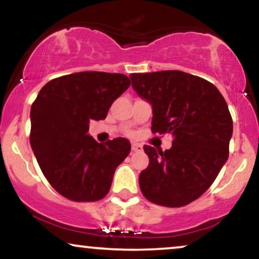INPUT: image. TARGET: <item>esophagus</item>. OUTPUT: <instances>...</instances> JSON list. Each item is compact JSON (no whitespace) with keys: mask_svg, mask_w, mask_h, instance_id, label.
Returning a JSON list of instances; mask_svg holds the SVG:
<instances>
[{"mask_svg":"<svg viewBox=\"0 0 259 259\" xmlns=\"http://www.w3.org/2000/svg\"><path fill=\"white\" fill-rule=\"evenodd\" d=\"M132 151H133V152H140V151H143V146L140 145V144H138V143H133L132 144Z\"/></svg>","mask_w":259,"mask_h":259,"instance_id":"34e87169","label":"esophagus"}]
</instances>
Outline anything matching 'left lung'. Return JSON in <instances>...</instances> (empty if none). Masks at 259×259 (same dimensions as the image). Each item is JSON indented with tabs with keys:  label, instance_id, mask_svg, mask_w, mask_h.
Segmentation results:
<instances>
[{
	"label": "left lung",
	"instance_id": "1",
	"mask_svg": "<svg viewBox=\"0 0 259 259\" xmlns=\"http://www.w3.org/2000/svg\"><path fill=\"white\" fill-rule=\"evenodd\" d=\"M130 78L152 106V132L174 138L165 151L144 145L150 163L139 175L143 195L160 206H186L211 186L228 159L233 122L226 101L208 80L179 70Z\"/></svg>",
	"mask_w": 259,
	"mask_h": 259
}]
</instances>
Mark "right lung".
Listing matches in <instances>:
<instances>
[{"instance_id":"obj_1","label":"right lung","mask_w":259,"mask_h":259,"mask_svg":"<svg viewBox=\"0 0 259 259\" xmlns=\"http://www.w3.org/2000/svg\"><path fill=\"white\" fill-rule=\"evenodd\" d=\"M131 84L122 73L83 71L46 83L31 108L29 142L44 176L60 195L77 202L103 199L131 144L115 138L99 144L90 120L106 119Z\"/></svg>"}]
</instances>
